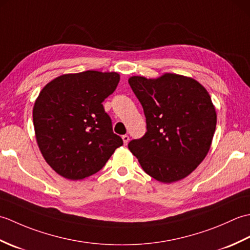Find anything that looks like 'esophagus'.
<instances>
[{
    "label": "esophagus",
    "mask_w": 250,
    "mask_h": 250,
    "mask_svg": "<svg viewBox=\"0 0 250 250\" xmlns=\"http://www.w3.org/2000/svg\"><path fill=\"white\" fill-rule=\"evenodd\" d=\"M122 141H124V144L125 145H126L129 143V141H130V139H129V135H122Z\"/></svg>",
    "instance_id": "34e87169"
}]
</instances>
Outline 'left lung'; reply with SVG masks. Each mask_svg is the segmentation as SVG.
I'll list each match as a JSON object with an SVG mask.
<instances>
[{"instance_id":"1","label":"left lung","mask_w":250,"mask_h":250,"mask_svg":"<svg viewBox=\"0 0 250 250\" xmlns=\"http://www.w3.org/2000/svg\"><path fill=\"white\" fill-rule=\"evenodd\" d=\"M146 117L145 135L129 143L143 169L161 183L193 172L208 152L217 115L206 89L193 78L167 73L129 78Z\"/></svg>"}]
</instances>
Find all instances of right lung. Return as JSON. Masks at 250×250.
I'll list each match as a JSON object with an SVG mask.
<instances>
[{
    "label": "right lung",
    "mask_w": 250,
    "mask_h": 250,
    "mask_svg": "<svg viewBox=\"0 0 250 250\" xmlns=\"http://www.w3.org/2000/svg\"><path fill=\"white\" fill-rule=\"evenodd\" d=\"M119 81L115 72L86 71L57 77L41 91L33 107L36 142L61 176L78 180L95 174L124 144L102 104Z\"/></svg>",
    "instance_id": "right-lung-1"
}]
</instances>
